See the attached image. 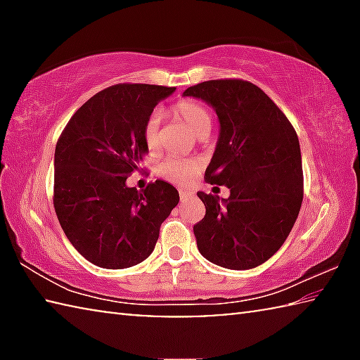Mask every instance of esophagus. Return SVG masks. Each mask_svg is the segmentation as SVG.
I'll return each instance as SVG.
<instances>
[{
	"mask_svg": "<svg viewBox=\"0 0 360 360\" xmlns=\"http://www.w3.org/2000/svg\"><path fill=\"white\" fill-rule=\"evenodd\" d=\"M191 192H187V191H184V188H182V191H179V197H181V200H186L187 197H191Z\"/></svg>",
	"mask_w": 360,
	"mask_h": 360,
	"instance_id": "34e87169",
	"label": "esophagus"
}]
</instances>
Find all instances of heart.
I'll list each match as a JSON object with an SVG mask.
<instances>
[{"instance_id": "obj_1", "label": "heart", "mask_w": 360, "mask_h": 360, "mask_svg": "<svg viewBox=\"0 0 360 360\" xmlns=\"http://www.w3.org/2000/svg\"><path fill=\"white\" fill-rule=\"evenodd\" d=\"M172 112L176 117L184 122L197 136L208 135L212 119L210 109L203 106L202 103L191 100L179 101L172 108ZM158 129H160V117H158L157 114H152L150 117L146 120L143 130L146 146H148V149L150 152H157L158 146H160ZM158 172H160L163 178L168 179L169 182H174V184H187V182H191L200 172V162L193 160V158L168 157L167 160H163L160 163Z\"/></svg>"}]
</instances>
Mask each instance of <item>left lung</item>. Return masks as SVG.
<instances>
[{
	"mask_svg": "<svg viewBox=\"0 0 360 360\" xmlns=\"http://www.w3.org/2000/svg\"><path fill=\"white\" fill-rule=\"evenodd\" d=\"M214 109L221 131L205 179L229 198L198 192L206 214L193 233L200 254L219 266L249 270L275 254L300 212L303 169L294 127L264 90L243 79L188 87Z\"/></svg>",
	"mask_w": 360,
	"mask_h": 360,
	"instance_id": "1",
	"label": "left lung"
}]
</instances>
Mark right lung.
<instances>
[{
    "label": "right lung",
    "mask_w": 360,
    "mask_h": 360,
    "mask_svg": "<svg viewBox=\"0 0 360 360\" xmlns=\"http://www.w3.org/2000/svg\"><path fill=\"white\" fill-rule=\"evenodd\" d=\"M174 87L117 84L94 95L66 124L56 148L53 208L66 238L89 262L129 268L154 251L179 193L157 179L127 186L148 154L144 124Z\"/></svg>",
    "instance_id": "add662e5"
}]
</instances>
